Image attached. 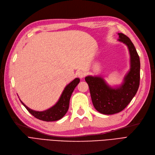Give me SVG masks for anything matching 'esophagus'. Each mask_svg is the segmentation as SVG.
<instances>
[{
    "mask_svg": "<svg viewBox=\"0 0 155 155\" xmlns=\"http://www.w3.org/2000/svg\"><path fill=\"white\" fill-rule=\"evenodd\" d=\"M77 75H78V76L79 78L82 79V78H83L85 76L86 74H85V72H83V71H79V72H78Z\"/></svg>",
    "mask_w": 155,
    "mask_h": 155,
    "instance_id": "esophagus-1",
    "label": "esophagus"
}]
</instances>
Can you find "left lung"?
Listing matches in <instances>:
<instances>
[{
	"instance_id": "obj_1",
	"label": "left lung",
	"mask_w": 155,
	"mask_h": 155,
	"mask_svg": "<svg viewBox=\"0 0 155 155\" xmlns=\"http://www.w3.org/2000/svg\"><path fill=\"white\" fill-rule=\"evenodd\" d=\"M119 41L125 43L130 55V69L120 87L112 88L100 77L87 76L92 104L101 114H113L123 110L137 94L140 85V58L133 43L127 36L119 33Z\"/></svg>"
}]
</instances>
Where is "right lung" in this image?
I'll return each instance as SVG.
<instances>
[{
  "label": "right lung",
  "mask_w": 155,
  "mask_h": 155,
  "mask_svg": "<svg viewBox=\"0 0 155 155\" xmlns=\"http://www.w3.org/2000/svg\"><path fill=\"white\" fill-rule=\"evenodd\" d=\"M79 81L80 80H79V78H76L71 83H70L65 87L57 104L46 110L42 112L33 110L26 107L21 100L20 101L22 103V104L26 107L28 111L31 114L35 117L36 118L45 121H53L59 120L61 118H62L68 111L70 97H71L74 88H76L78 84L79 83Z\"/></svg>",
  "instance_id": "obj_1"
}]
</instances>
